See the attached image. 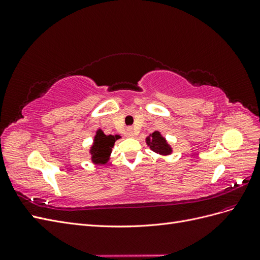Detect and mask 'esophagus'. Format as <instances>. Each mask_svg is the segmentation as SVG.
Segmentation results:
<instances>
[{"instance_id": "esophagus-1", "label": "esophagus", "mask_w": 260, "mask_h": 260, "mask_svg": "<svg viewBox=\"0 0 260 260\" xmlns=\"http://www.w3.org/2000/svg\"><path fill=\"white\" fill-rule=\"evenodd\" d=\"M127 136H128L129 138H132L133 136H135V133H133V130H132L131 128H128V129H127Z\"/></svg>"}]
</instances>
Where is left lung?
Returning <instances> with one entry per match:
<instances>
[{
	"label": "left lung",
	"mask_w": 260,
	"mask_h": 260,
	"mask_svg": "<svg viewBox=\"0 0 260 260\" xmlns=\"http://www.w3.org/2000/svg\"><path fill=\"white\" fill-rule=\"evenodd\" d=\"M145 142L153 152L159 155L167 156L172 153L171 146L167 142V140L160 135L159 131H154L152 135H149L145 139Z\"/></svg>",
	"instance_id": "obj_1"
}]
</instances>
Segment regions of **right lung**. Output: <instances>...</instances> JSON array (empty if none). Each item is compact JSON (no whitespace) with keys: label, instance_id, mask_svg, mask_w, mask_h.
Returning <instances> with one entry per match:
<instances>
[{"label":"right lung","instance_id":"1","mask_svg":"<svg viewBox=\"0 0 260 260\" xmlns=\"http://www.w3.org/2000/svg\"><path fill=\"white\" fill-rule=\"evenodd\" d=\"M118 139H120L119 136H106L102 129L96 130L93 144L89 151L92 162L96 165H105L111 158L112 148Z\"/></svg>","mask_w":260,"mask_h":260}]
</instances>
